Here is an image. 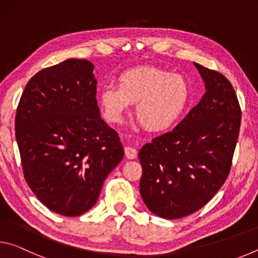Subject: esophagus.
Segmentation results:
<instances>
[{
    "label": "esophagus",
    "mask_w": 258,
    "mask_h": 258,
    "mask_svg": "<svg viewBox=\"0 0 258 258\" xmlns=\"http://www.w3.org/2000/svg\"><path fill=\"white\" fill-rule=\"evenodd\" d=\"M124 150H125V156L127 159L137 158V156H138L137 149H134V148H132V147H125Z\"/></svg>",
    "instance_id": "34e87169"
}]
</instances>
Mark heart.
I'll return each instance as SVG.
<instances>
[{
    "label": "heart",
    "mask_w": 258,
    "mask_h": 258,
    "mask_svg": "<svg viewBox=\"0 0 258 258\" xmlns=\"http://www.w3.org/2000/svg\"><path fill=\"white\" fill-rule=\"evenodd\" d=\"M190 98L184 77L155 67H138L118 77V86L100 91L99 102L111 123H120L135 103V117L149 132H161L175 123Z\"/></svg>",
    "instance_id": "heart-1"
}]
</instances>
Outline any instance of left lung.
Listing matches in <instances>:
<instances>
[{"instance_id":"8db88e82","label":"left lung","mask_w":258,"mask_h":258,"mask_svg":"<svg viewBox=\"0 0 258 258\" xmlns=\"http://www.w3.org/2000/svg\"><path fill=\"white\" fill-rule=\"evenodd\" d=\"M205 94L172 132L139 151L140 194L155 215L175 220L204 207L223 185L238 141L241 110L222 74L194 62Z\"/></svg>"}]
</instances>
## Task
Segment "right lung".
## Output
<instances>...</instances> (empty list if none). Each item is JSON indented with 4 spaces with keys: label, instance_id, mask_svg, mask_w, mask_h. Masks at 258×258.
Wrapping results in <instances>:
<instances>
[{
    "label": "right lung",
    "instance_id": "add662e5",
    "mask_svg": "<svg viewBox=\"0 0 258 258\" xmlns=\"http://www.w3.org/2000/svg\"><path fill=\"white\" fill-rule=\"evenodd\" d=\"M93 69L81 59L43 69L30 78L17 108L26 182L44 206L63 216L92 208L124 157L118 134L100 116Z\"/></svg>",
    "mask_w": 258,
    "mask_h": 258
}]
</instances>
